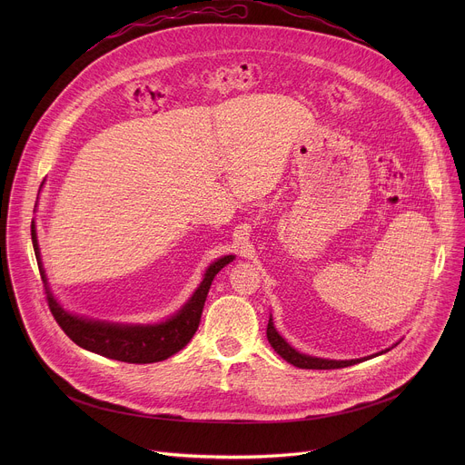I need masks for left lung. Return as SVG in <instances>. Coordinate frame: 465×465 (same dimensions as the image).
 <instances>
[{
  "label": "left lung",
  "mask_w": 465,
  "mask_h": 465,
  "mask_svg": "<svg viewBox=\"0 0 465 465\" xmlns=\"http://www.w3.org/2000/svg\"><path fill=\"white\" fill-rule=\"evenodd\" d=\"M267 339L271 342V346L274 348V351L285 359L287 362H291L292 366L296 368H302V370H335V368H346V366H353L357 362H362L364 359H353V361H329V359H318V357H309V355H303L300 351H296L294 348H291L283 337H280V333L274 327V322L272 318L269 320V325H267ZM388 351V350H386ZM386 351H381V353H386ZM379 353V355H381Z\"/></svg>",
  "instance_id": "1"
}]
</instances>
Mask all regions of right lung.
<instances>
[{
    "label": "right lung",
    "instance_id": "obj_1",
    "mask_svg": "<svg viewBox=\"0 0 465 465\" xmlns=\"http://www.w3.org/2000/svg\"><path fill=\"white\" fill-rule=\"evenodd\" d=\"M31 239H33V248L38 261L40 276L45 287L47 305L64 333L68 335L77 346L88 351H94L97 355H103L114 361L130 362V364L160 362L178 353L196 333L213 278L219 274V271L226 267L228 262L233 261V255H224L215 262H212L204 274L201 287L193 292L189 302L174 316L167 318L165 322L153 323V325L151 323L147 325L110 323V322H99V320H90V318L72 314L54 300V296L49 291L45 272L40 261V248H38L35 223L31 224Z\"/></svg>",
    "mask_w": 465,
    "mask_h": 465
}]
</instances>
